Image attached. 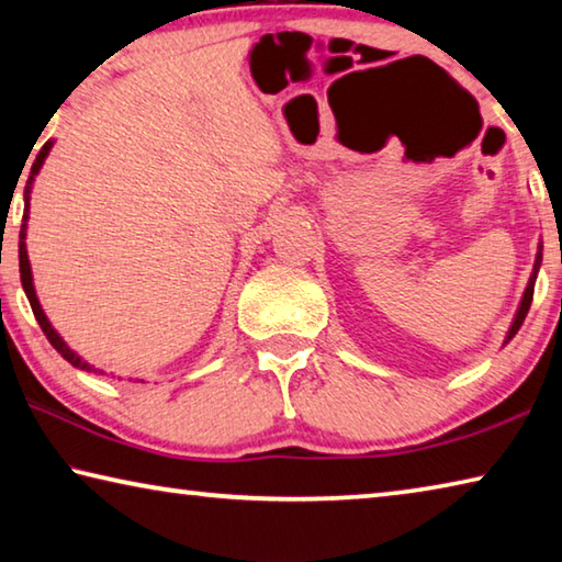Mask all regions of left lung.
I'll return each mask as SVG.
<instances>
[{
	"label": "left lung",
	"instance_id": "obj_1",
	"mask_svg": "<svg viewBox=\"0 0 562 562\" xmlns=\"http://www.w3.org/2000/svg\"><path fill=\"white\" fill-rule=\"evenodd\" d=\"M538 268H540V252H538L536 268H532L530 282H528V288H526V294H522V302H520V307H518V315H516V319H513V327H510V331H508V339L516 337V331L520 329L522 319H526V315H528V310H530V302H532V288H536V274H538Z\"/></svg>",
	"mask_w": 562,
	"mask_h": 562
}]
</instances>
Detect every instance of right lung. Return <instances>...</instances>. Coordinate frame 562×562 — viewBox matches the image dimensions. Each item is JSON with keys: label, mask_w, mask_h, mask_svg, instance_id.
I'll return each mask as SVG.
<instances>
[{"label": "right lung", "mask_w": 562, "mask_h": 562, "mask_svg": "<svg viewBox=\"0 0 562 562\" xmlns=\"http://www.w3.org/2000/svg\"><path fill=\"white\" fill-rule=\"evenodd\" d=\"M49 148H52V144H44V148L40 150V156H36V160H34V166H32V176H30V180H26V188H24V203H26V207H30V193H32V180H34V176L40 173V168H42V164H44V158H46V154H49ZM26 207H24V225H22V233H19V274H22V284H24V292H26V297H30V304H32V312H34V317H36V322H40V327H42V331L46 335V339L52 341V347L59 351V355L69 361V364H74V367H79V369H87V372H91V367L87 364V361H81V357H76L74 351L66 347V341L56 335V331L52 329V325H49V319L44 317V312H42V307H40V300H36V292H34V284H32V268H30V258H26V245H24V237H26ZM101 374V372H99Z\"/></svg>", "instance_id": "1"}]
</instances>
